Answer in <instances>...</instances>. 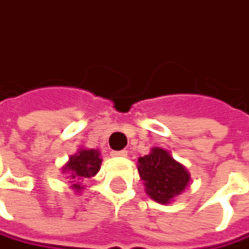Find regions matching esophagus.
<instances>
[{
	"label": "esophagus",
	"mask_w": 249,
	"mask_h": 249,
	"mask_svg": "<svg viewBox=\"0 0 249 249\" xmlns=\"http://www.w3.org/2000/svg\"><path fill=\"white\" fill-rule=\"evenodd\" d=\"M111 155L112 156H118V158H125L128 155V151H125V149H123V151H112Z\"/></svg>",
	"instance_id": "1"
}]
</instances>
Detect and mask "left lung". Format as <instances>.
<instances>
[{
  "label": "left lung",
  "mask_w": 249,
  "mask_h": 249,
  "mask_svg": "<svg viewBox=\"0 0 249 249\" xmlns=\"http://www.w3.org/2000/svg\"><path fill=\"white\" fill-rule=\"evenodd\" d=\"M138 172L146 193L160 204L179 196L190 180L184 166L162 148H154L151 154L139 158Z\"/></svg>",
  "instance_id": "left-lung-1"
}]
</instances>
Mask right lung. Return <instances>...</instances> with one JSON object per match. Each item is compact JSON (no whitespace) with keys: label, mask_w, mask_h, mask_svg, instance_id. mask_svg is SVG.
I'll return each mask as SVG.
<instances>
[{"label":"right lung","mask_w":249,"mask_h":249,"mask_svg":"<svg viewBox=\"0 0 249 249\" xmlns=\"http://www.w3.org/2000/svg\"><path fill=\"white\" fill-rule=\"evenodd\" d=\"M101 159L100 154L95 149H81L79 154L70 156L66 166L63 168L65 172H69V178L73 183L74 190H80V182L84 178H91L100 170Z\"/></svg>","instance_id":"add662e5"}]
</instances>
